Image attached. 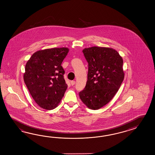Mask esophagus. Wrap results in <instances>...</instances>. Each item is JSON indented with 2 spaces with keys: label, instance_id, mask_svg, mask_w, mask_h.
Wrapping results in <instances>:
<instances>
[{
  "label": "esophagus",
  "instance_id": "34e87169",
  "mask_svg": "<svg viewBox=\"0 0 155 155\" xmlns=\"http://www.w3.org/2000/svg\"><path fill=\"white\" fill-rule=\"evenodd\" d=\"M71 85H74L75 84V81H71Z\"/></svg>",
  "mask_w": 155,
  "mask_h": 155
}]
</instances>
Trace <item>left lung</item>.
I'll return each mask as SVG.
<instances>
[{"instance_id": "1", "label": "left lung", "mask_w": 155, "mask_h": 155, "mask_svg": "<svg viewBox=\"0 0 155 155\" xmlns=\"http://www.w3.org/2000/svg\"><path fill=\"white\" fill-rule=\"evenodd\" d=\"M84 55L88 63L86 86L80 98L88 108L98 110L107 104L119 91L124 78L123 60L112 48H85Z\"/></svg>"}]
</instances>
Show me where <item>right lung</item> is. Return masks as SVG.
Segmentation results:
<instances>
[{
	"instance_id": "1",
	"label": "right lung",
	"mask_w": 155,
	"mask_h": 155,
	"mask_svg": "<svg viewBox=\"0 0 155 155\" xmlns=\"http://www.w3.org/2000/svg\"><path fill=\"white\" fill-rule=\"evenodd\" d=\"M68 51L67 48L39 51L26 64L25 83L36 103L44 109L55 108L68 88L61 64Z\"/></svg>"
}]
</instances>
